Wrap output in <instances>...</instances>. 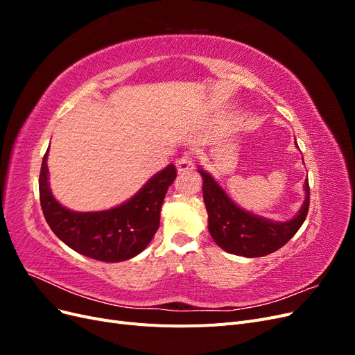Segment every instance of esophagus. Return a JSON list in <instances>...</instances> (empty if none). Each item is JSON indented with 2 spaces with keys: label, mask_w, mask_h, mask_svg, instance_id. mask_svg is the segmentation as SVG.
<instances>
[{
  "label": "esophagus",
  "mask_w": 355,
  "mask_h": 355,
  "mask_svg": "<svg viewBox=\"0 0 355 355\" xmlns=\"http://www.w3.org/2000/svg\"><path fill=\"white\" fill-rule=\"evenodd\" d=\"M176 168H178L179 173H184V171H189V170L194 168V163H192V159H191L189 155H184L176 161Z\"/></svg>",
  "instance_id": "esophagus-1"
}]
</instances>
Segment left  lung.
Wrapping results in <instances>:
<instances>
[{"label": "left lung", "mask_w": 355, "mask_h": 355, "mask_svg": "<svg viewBox=\"0 0 355 355\" xmlns=\"http://www.w3.org/2000/svg\"><path fill=\"white\" fill-rule=\"evenodd\" d=\"M198 173L202 178V198L209 214V232L214 243L228 253L245 257L274 253L293 237L308 214V179L304 184L305 200L299 211L292 219L277 222L241 209L209 171L198 167Z\"/></svg>", "instance_id": "1"}]
</instances>
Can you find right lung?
<instances>
[{
  "mask_svg": "<svg viewBox=\"0 0 355 355\" xmlns=\"http://www.w3.org/2000/svg\"><path fill=\"white\" fill-rule=\"evenodd\" d=\"M49 149L40 171V201L58 239L72 250L102 262L132 259L146 249L159 227V211L176 167L168 164L120 206L101 211H73L53 197L49 184Z\"/></svg>",
  "mask_w": 355,
  "mask_h": 355,
  "instance_id": "add662e5",
  "label": "right lung"
}]
</instances>
